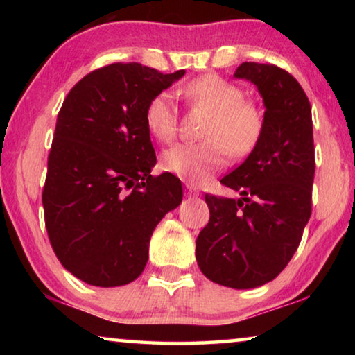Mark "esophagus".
Listing matches in <instances>:
<instances>
[{
  "label": "esophagus",
  "mask_w": 355,
  "mask_h": 355,
  "mask_svg": "<svg viewBox=\"0 0 355 355\" xmlns=\"http://www.w3.org/2000/svg\"><path fill=\"white\" fill-rule=\"evenodd\" d=\"M186 189H187V196H191V197H197L198 196V191L192 186V184H186Z\"/></svg>",
  "instance_id": "1"
}]
</instances>
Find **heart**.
<instances>
[{
	"instance_id": "1",
	"label": "heart",
	"mask_w": 355,
	"mask_h": 355,
	"mask_svg": "<svg viewBox=\"0 0 355 355\" xmlns=\"http://www.w3.org/2000/svg\"><path fill=\"white\" fill-rule=\"evenodd\" d=\"M189 101L211 111L198 144H178L163 153L164 171L191 184H202L226 166L230 152L244 157L263 134L260 106L244 100V92L220 76H202L182 89ZM145 125L159 142H171L178 130V111L173 96L159 92L145 106Z\"/></svg>"
}]
</instances>
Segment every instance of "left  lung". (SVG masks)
I'll use <instances>...</instances> for the list:
<instances>
[{
  "instance_id": "left-lung-1",
  "label": "left lung",
  "mask_w": 355,
  "mask_h": 355,
  "mask_svg": "<svg viewBox=\"0 0 355 355\" xmlns=\"http://www.w3.org/2000/svg\"><path fill=\"white\" fill-rule=\"evenodd\" d=\"M234 77L259 89L263 134L245 162L221 179L241 197L205 196L210 221L197 237L196 257L213 283L250 289L286 268L312 215L313 125L307 95L289 72L242 62Z\"/></svg>"
}]
</instances>
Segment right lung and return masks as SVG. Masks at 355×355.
I'll return each instance as SVG.
<instances>
[{
	"mask_svg": "<svg viewBox=\"0 0 355 355\" xmlns=\"http://www.w3.org/2000/svg\"><path fill=\"white\" fill-rule=\"evenodd\" d=\"M184 74L114 62L77 82L61 106L42 193L45 226L58 260L87 284L137 279L155 227L182 202L174 174H150L157 157L145 106Z\"/></svg>",
	"mask_w": 355,
	"mask_h": 355,
	"instance_id": "right-lung-1",
	"label": "right lung"
}]
</instances>
